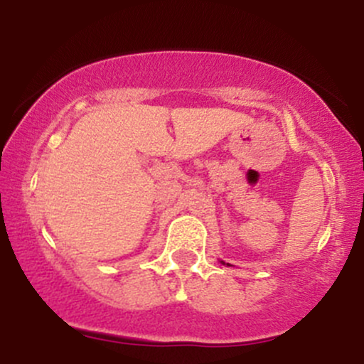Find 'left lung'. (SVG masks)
Wrapping results in <instances>:
<instances>
[{"label": "left lung", "instance_id": "left-lung-1", "mask_svg": "<svg viewBox=\"0 0 364 364\" xmlns=\"http://www.w3.org/2000/svg\"><path fill=\"white\" fill-rule=\"evenodd\" d=\"M223 263H224V262H223Z\"/></svg>", "mask_w": 364, "mask_h": 364}]
</instances>
